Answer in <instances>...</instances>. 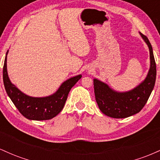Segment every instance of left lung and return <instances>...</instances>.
Returning a JSON list of instances; mask_svg holds the SVG:
<instances>
[{
	"instance_id": "8db88e82",
	"label": "left lung",
	"mask_w": 160,
	"mask_h": 160,
	"mask_svg": "<svg viewBox=\"0 0 160 160\" xmlns=\"http://www.w3.org/2000/svg\"><path fill=\"white\" fill-rule=\"evenodd\" d=\"M141 35L149 47L150 68L144 81L127 92H117L108 85L95 79L93 80L95 100L100 111L113 118H126L141 111L153 91L157 77V66L153 49L147 36Z\"/></svg>"
}]
</instances>
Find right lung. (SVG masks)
<instances>
[{
	"label": "right lung",
	"instance_id": "right-lung-1",
	"mask_svg": "<svg viewBox=\"0 0 160 160\" xmlns=\"http://www.w3.org/2000/svg\"><path fill=\"white\" fill-rule=\"evenodd\" d=\"M81 75L66 80L55 94L44 98L28 96L11 83L7 71V56L3 68V80L5 89L11 101L20 113L33 120H50L63 109L71 88L81 78Z\"/></svg>",
	"mask_w": 160,
	"mask_h": 160
}]
</instances>
